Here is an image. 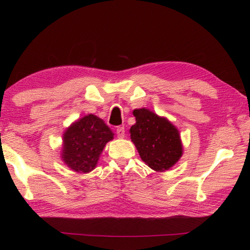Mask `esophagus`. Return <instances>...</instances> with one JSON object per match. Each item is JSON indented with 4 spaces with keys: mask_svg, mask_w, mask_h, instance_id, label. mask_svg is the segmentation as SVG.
Listing matches in <instances>:
<instances>
[{
    "mask_svg": "<svg viewBox=\"0 0 250 250\" xmlns=\"http://www.w3.org/2000/svg\"><path fill=\"white\" fill-rule=\"evenodd\" d=\"M117 135L118 138H125V126H119V128L117 129Z\"/></svg>",
    "mask_w": 250,
    "mask_h": 250,
    "instance_id": "1",
    "label": "esophagus"
}]
</instances>
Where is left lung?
I'll use <instances>...</instances> for the list:
<instances>
[{
	"instance_id": "8db88e82",
	"label": "left lung",
	"mask_w": 250,
	"mask_h": 250,
	"mask_svg": "<svg viewBox=\"0 0 250 250\" xmlns=\"http://www.w3.org/2000/svg\"><path fill=\"white\" fill-rule=\"evenodd\" d=\"M133 116L135 124L130 128V137L140 158L156 172L168 170L183 154L179 130L149 109H135Z\"/></svg>"
}]
</instances>
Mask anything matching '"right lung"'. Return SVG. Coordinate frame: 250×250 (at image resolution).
<instances>
[{
  "mask_svg": "<svg viewBox=\"0 0 250 250\" xmlns=\"http://www.w3.org/2000/svg\"><path fill=\"white\" fill-rule=\"evenodd\" d=\"M112 139V131L103 119L95 115L84 116L62 134V160L74 172H91L104 147Z\"/></svg>",
  "mask_w": 250,
  "mask_h": 250,
  "instance_id": "1",
  "label": "right lung"
}]
</instances>
